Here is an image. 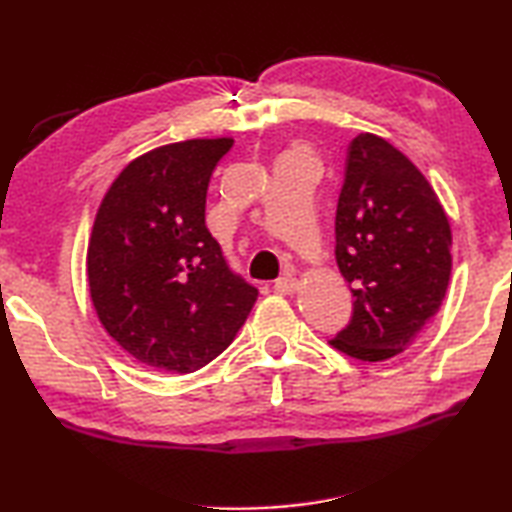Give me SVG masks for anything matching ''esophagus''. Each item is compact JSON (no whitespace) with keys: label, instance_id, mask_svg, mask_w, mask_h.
Returning <instances> with one entry per match:
<instances>
[{"label":"esophagus","instance_id":"obj_1","mask_svg":"<svg viewBox=\"0 0 512 512\" xmlns=\"http://www.w3.org/2000/svg\"><path fill=\"white\" fill-rule=\"evenodd\" d=\"M273 289L277 293H282V296H291V293H296V289H298V280H296V277H291V275L280 277V280H275Z\"/></svg>","mask_w":512,"mask_h":512}]
</instances>
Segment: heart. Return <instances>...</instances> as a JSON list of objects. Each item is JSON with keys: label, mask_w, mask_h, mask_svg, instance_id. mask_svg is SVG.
Here are the masks:
<instances>
[{"label": "heart", "mask_w": 512, "mask_h": 512, "mask_svg": "<svg viewBox=\"0 0 512 512\" xmlns=\"http://www.w3.org/2000/svg\"><path fill=\"white\" fill-rule=\"evenodd\" d=\"M293 153H302V151H293Z\"/></svg>", "instance_id": "heart-1"}]
</instances>
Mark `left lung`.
<instances>
[{"mask_svg":"<svg viewBox=\"0 0 512 512\" xmlns=\"http://www.w3.org/2000/svg\"><path fill=\"white\" fill-rule=\"evenodd\" d=\"M334 232L354 302L350 323L329 345L359 361L391 359L443 305L452 275L443 205L404 153L359 133L348 146Z\"/></svg>","mask_w":512,"mask_h":512,"instance_id":"1","label":"left lung"}]
</instances>
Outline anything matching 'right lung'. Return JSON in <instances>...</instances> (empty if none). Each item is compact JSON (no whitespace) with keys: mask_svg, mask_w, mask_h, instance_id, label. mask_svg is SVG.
<instances>
[{"mask_svg":"<svg viewBox=\"0 0 512 512\" xmlns=\"http://www.w3.org/2000/svg\"><path fill=\"white\" fill-rule=\"evenodd\" d=\"M232 144L187 140L142 155L119 173L94 219V309L112 339L155 370L207 366L257 300L205 225L207 185Z\"/></svg>","mask_w":512,"mask_h":512,"instance_id":"add662e5","label":"right lung"}]
</instances>
